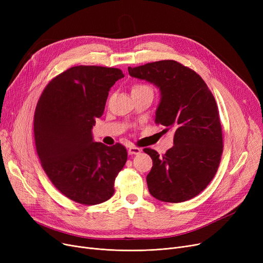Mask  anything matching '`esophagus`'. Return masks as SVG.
<instances>
[{
  "label": "esophagus",
  "mask_w": 263,
  "mask_h": 263,
  "mask_svg": "<svg viewBox=\"0 0 263 263\" xmlns=\"http://www.w3.org/2000/svg\"><path fill=\"white\" fill-rule=\"evenodd\" d=\"M142 149L139 148V147H134V146H130L129 149H128V154L129 155H139L141 154Z\"/></svg>",
  "instance_id": "1"
}]
</instances>
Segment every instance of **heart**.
<instances>
[{"label":"heart","instance_id":"obj_1","mask_svg":"<svg viewBox=\"0 0 263 263\" xmlns=\"http://www.w3.org/2000/svg\"><path fill=\"white\" fill-rule=\"evenodd\" d=\"M148 89H151L149 86L147 85H144V84H136L133 86L132 88V91H142V90H148Z\"/></svg>","mask_w":263,"mask_h":263}]
</instances>
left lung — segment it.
Returning <instances> with one entry per match:
<instances>
[{"label":"left lung","instance_id":"obj_1","mask_svg":"<svg viewBox=\"0 0 263 263\" xmlns=\"http://www.w3.org/2000/svg\"><path fill=\"white\" fill-rule=\"evenodd\" d=\"M128 71L160 89L155 122L175 132L174 146L163 157L144 149L153 159L146 178L150 194L165 202L192 199L211 182L223 153L214 97L199 74L176 61L129 67Z\"/></svg>","mask_w":263,"mask_h":263}]
</instances>
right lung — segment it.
<instances>
[{
    "label": "right lung",
    "mask_w": 263,
    "mask_h": 263,
    "mask_svg": "<svg viewBox=\"0 0 263 263\" xmlns=\"http://www.w3.org/2000/svg\"><path fill=\"white\" fill-rule=\"evenodd\" d=\"M124 74L118 68L76 66L49 82L34 115L41 166L62 194L82 204H98L114 194L127 162L120 144L93 142L91 129L102 116L108 91Z\"/></svg>",
    "instance_id": "add662e5"
}]
</instances>
